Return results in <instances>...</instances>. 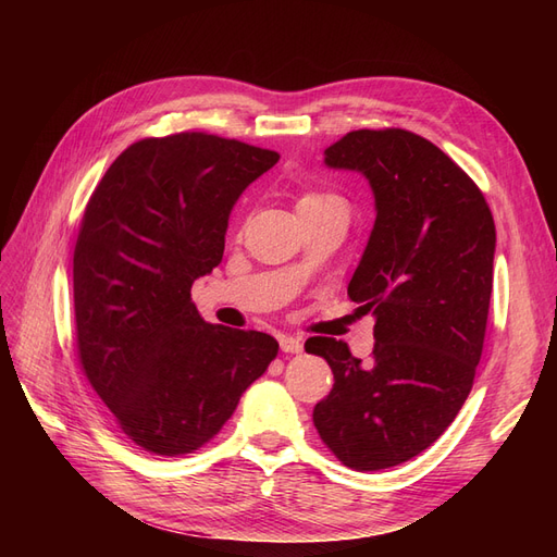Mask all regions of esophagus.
Returning a JSON list of instances; mask_svg holds the SVG:
<instances>
[{
	"instance_id": "obj_1",
	"label": "esophagus",
	"mask_w": 557,
	"mask_h": 557,
	"mask_svg": "<svg viewBox=\"0 0 557 557\" xmlns=\"http://www.w3.org/2000/svg\"><path fill=\"white\" fill-rule=\"evenodd\" d=\"M281 350L283 352H301L305 350V344H301V339H297V336H283Z\"/></svg>"
}]
</instances>
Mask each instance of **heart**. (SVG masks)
I'll return each instance as SVG.
<instances>
[{
	"instance_id": "1",
	"label": "heart",
	"mask_w": 557,
	"mask_h": 557,
	"mask_svg": "<svg viewBox=\"0 0 557 557\" xmlns=\"http://www.w3.org/2000/svg\"><path fill=\"white\" fill-rule=\"evenodd\" d=\"M330 199H336V197L323 195V193H309L299 199V205H320V201H330Z\"/></svg>"
}]
</instances>
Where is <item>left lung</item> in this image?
I'll list each match as a JSON object with an SVG mask.
<instances>
[{"mask_svg":"<svg viewBox=\"0 0 557 557\" xmlns=\"http://www.w3.org/2000/svg\"><path fill=\"white\" fill-rule=\"evenodd\" d=\"M325 164L360 172L374 193L348 297L374 313L376 344L372 362L330 336L305 344L334 374L313 425L346 467L376 471L423 453L462 409L491 307L495 221L476 183L413 132H348Z\"/></svg>","mask_w":557,"mask_h":557,"instance_id":"1","label":"left lung"}]
</instances>
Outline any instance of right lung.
I'll list each match as a JSON object with an SVG mask.
<instances>
[{
  "label": "right lung",
  "instance_id": "add662e5",
  "mask_svg": "<svg viewBox=\"0 0 557 557\" xmlns=\"http://www.w3.org/2000/svg\"><path fill=\"white\" fill-rule=\"evenodd\" d=\"M276 162L274 150L205 132L141 139L113 160L83 213L78 360L148 453L205 446L276 358L274 336L205 323L190 297L223 260L232 207Z\"/></svg>",
  "mask_w": 557,
  "mask_h": 557
}]
</instances>
